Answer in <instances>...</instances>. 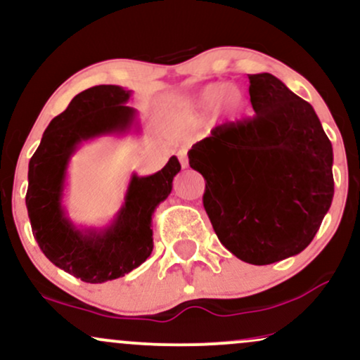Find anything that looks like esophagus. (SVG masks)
Segmentation results:
<instances>
[{"instance_id":"1","label":"esophagus","mask_w":360,"mask_h":360,"mask_svg":"<svg viewBox=\"0 0 360 360\" xmlns=\"http://www.w3.org/2000/svg\"><path fill=\"white\" fill-rule=\"evenodd\" d=\"M177 155H179V162H181V166H183V169L188 167L189 162H188V157H186V148L177 152Z\"/></svg>"}]
</instances>
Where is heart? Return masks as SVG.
Listing matches in <instances>:
<instances>
[{"instance_id": "obj_1", "label": "heart", "mask_w": 360, "mask_h": 360, "mask_svg": "<svg viewBox=\"0 0 360 360\" xmlns=\"http://www.w3.org/2000/svg\"><path fill=\"white\" fill-rule=\"evenodd\" d=\"M221 101H225L226 108L232 111L240 110L242 106V96L238 91L232 89L229 84H212L206 89H203V93L198 98V115L210 113V111L217 108Z\"/></svg>"}]
</instances>
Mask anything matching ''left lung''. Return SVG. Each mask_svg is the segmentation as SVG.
<instances>
[{
  "instance_id": "1",
  "label": "left lung",
  "mask_w": 360,
  "mask_h": 360,
  "mask_svg": "<svg viewBox=\"0 0 360 360\" xmlns=\"http://www.w3.org/2000/svg\"><path fill=\"white\" fill-rule=\"evenodd\" d=\"M255 117L217 127L188 152L205 177L214 233L254 266L300 254L333 200V148L315 110L269 72L249 74Z\"/></svg>"
}]
</instances>
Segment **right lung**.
Segmentation results:
<instances>
[{
    "instance_id": "obj_1",
    "label": "right lung",
    "mask_w": 360,
    "mask_h": 360,
    "mask_svg": "<svg viewBox=\"0 0 360 360\" xmlns=\"http://www.w3.org/2000/svg\"><path fill=\"white\" fill-rule=\"evenodd\" d=\"M131 91L101 84L76 94L45 128L28 164L27 210L32 232L53 266L84 283L118 279L137 269L154 249L152 214L172 191L181 171L176 155L150 176L134 172L123 203L105 226H77L64 206L68 169L84 142L139 134L137 110L127 106Z\"/></svg>"
}]
</instances>
